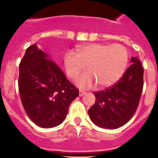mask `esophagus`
<instances>
[{
  "mask_svg": "<svg viewBox=\"0 0 158 158\" xmlns=\"http://www.w3.org/2000/svg\"><path fill=\"white\" fill-rule=\"evenodd\" d=\"M86 94V92H85V91H83V90H79V97H82V96H83L84 94Z\"/></svg>",
  "mask_w": 158,
  "mask_h": 158,
  "instance_id": "34e87169",
  "label": "esophagus"
}]
</instances>
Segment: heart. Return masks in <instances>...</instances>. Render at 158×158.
<instances>
[{"mask_svg":"<svg viewBox=\"0 0 158 158\" xmlns=\"http://www.w3.org/2000/svg\"><path fill=\"white\" fill-rule=\"evenodd\" d=\"M128 54L121 44H92L78 48V52L67 53L64 68L71 79H76L86 65L88 72L77 81L82 88H89L97 83L100 87H107L115 83L125 72Z\"/></svg>","mask_w":158,"mask_h":158,"instance_id":"obj_1","label":"heart"}]
</instances>
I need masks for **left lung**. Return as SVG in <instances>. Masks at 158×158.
<instances>
[{
	"label": "left lung",
	"mask_w": 158,
	"mask_h": 158,
	"mask_svg": "<svg viewBox=\"0 0 158 158\" xmlns=\"http://www.w3.org/2000/svg\"><path fill=\"white\" fill-rule=\"evenodd\" d=\"M112 86L94 92L96 101L88 114L96 126L114 129L127 123L135 114L143 88V69L137 57Z\"/></svg>",
	"instance_id": "1"
}]
</instances>
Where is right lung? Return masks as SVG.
Segmentation results:
<instances>
[{
    "label": "right lung",
    "mask_w": 158,
    "mask_h": 158,
    "mask_svg": "<svg viewBox=\"0 0 158 158\" xmlns=\"http://www.w3.org/2000/svg\"><path fill=\"white\" fill-rule=\"evenodd\" d=\"M19 89L30 120L41 128L58 126L66 118L79 89L57 63L36 44L26 49L19 64Z\"/></svg>",
    "instance_id": "1"
}]
</instances>
